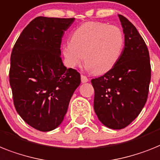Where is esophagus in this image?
Instances as JSON below:
<instances>
[{
  "instance_id": "34e87169",
  "label": "esophagus",
  "mask_w": 160,
  "mask_h": 160,
  "mask_svg": "<svg viewBox=\"0 0 160 160\" xmlns=\"http://www.w3.org/2000/svg\"><path fill=\"white\" fill-rule=\"evenodd\" d=\"M81 81L82 83H85V82H88V78L86 77L85 75H81Z\"/></svg>"
}]
</instances>
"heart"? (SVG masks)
I'll return each instance as SVG.
<instances>
[{
  "label": "heart",
  "instance_id": "obj_1",
  "mask_svg": "<svg viewBox=\"0 0 160 160\" xmlns=\"http://www.w3.org/2000/svg\"><path fill=\"white\" fill-rule=\"evenodd\" d=\"M124 34L115 25L87 22L72 32L71 41L64 43L62 53L66 63L76 67L83 60L95 74H104L115 66L124 47Z\"/></svg>",
  "mask_w": 160,
  "mask_h": 160
}]
</instances>
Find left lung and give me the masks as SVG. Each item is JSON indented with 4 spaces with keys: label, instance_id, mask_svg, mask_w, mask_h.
Wrapping results in <instances>:
<instances>
[{
    "label": "left lung",
    "instance_id": "left-lung-1",
    "mask_svg": "<svg viewBox=\"0 0 160 160\" xmlns=\"http://www.w3.org/2000/svg\"><path fill=\"white\" fill-rule=\"evenodd\" d=\"M118 17L125 38L122 55L111 70L92 80L95 112L112 129L124 128L139 115L147 101L151 77L146 42L128 18Z\"/></svg>",
    "mask_w": 160,
    "mask_h": 160
}]
</instances>
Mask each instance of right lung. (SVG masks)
Here are the masks:
<instances>
[{
    "label": "right lung",
    "instance_id": "add662e5",
    "mask_svg": "<svg viewBox=\"0 0 160 160\" xmlns=\"http://www.w3.org/2000/svg\"><path fill=\"white\" fill-rule=\"evenodd\" d=\"M74 18L39 16L25 28L10 56V84L17 113L37 130L56 128L81 82L77 70L68 68L60 57L64 31Z\"/></svg>",
    "mask_w": 160,
    "mask_h": 160
}]
</instances>
